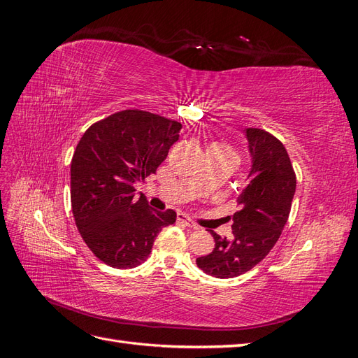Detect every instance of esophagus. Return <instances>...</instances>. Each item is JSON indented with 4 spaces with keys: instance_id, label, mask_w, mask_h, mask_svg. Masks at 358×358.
Instances as JSON below:
<instances>
[{
    "instance_id": "1",
    "label": "esophagus",
    "mask_w": 358,
    "mask_h": 358,
    "mask_svg": "<svg viewBox=\"0 0 358 358\" xmlns=\"http://www.w3.org/2000/svg\"><path fill=\"white\" fill-rule=\"evenodd\" d=\"M178 221L180 222V224H183L185 227H188V229H192V230H197L199 229V225L194 222L191 218H188L187 215H183V213H179L178 215Z\"/></svg>"
}]
</instances>
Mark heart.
Wrapping results in <instances>:
<instances>
[{
    "instance_id": "obj_1",
    "label": "heart",
    "mask_w": 358,
    "mask_h": 358,
    "mask_svg": "<svg viewBox=\"0 0 358 358\" xmlns=\"http://www.w3.org/2000/svg\"><path fill=\"white\" fill-rule=\"evenodd\" d=\"M216 146H218V145H216Z\"/></svg>"
}]
</instances>
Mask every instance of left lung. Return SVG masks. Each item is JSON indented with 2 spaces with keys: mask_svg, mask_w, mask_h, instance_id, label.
I'll return each instance as SVG.
<instances>
[{
  "mask_svg": "<svg viewBox=\"0 0 358 358\" xmlns=\"http://www.w3.org/2000/svg\"><path fill=\"white\" fill-rule=\"evenodd\" d=\"M251 171L237 199L241 210L233 215V236L210 230L213 251L197 258V266L215 278H234L255 267L278 242L288 221L296 192V173L285 146L259 128H246Z\"/></svg>",
  "mask_w": 358,
  "mask_h": 358,
  "instance_id": "left-lung-1",
  "label": "left lung"
}]
</instances>
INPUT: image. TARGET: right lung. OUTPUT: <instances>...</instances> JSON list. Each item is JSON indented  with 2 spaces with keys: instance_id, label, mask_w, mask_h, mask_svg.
I'll use <instances>...</instances> for the list:
<instances>
[{
  "instance_id": "right-lung-1",
  "label": "right lung",
  "mask_w": 358,
  "mask_h": 358,
  "mask_svg": "<svg viewBox=\"0 0 358 358\" xmlns=\"http://www.w3.org/2000/svg\"><path fill=\"white\" fill-rule=\"evenodd\" d=\"M182 124L145 110H122L92 124L71 159V210L92 254L115 268L142 264L176 212L154 210L134 183L157 171Z\"/></svg>"
}]
</instances>
